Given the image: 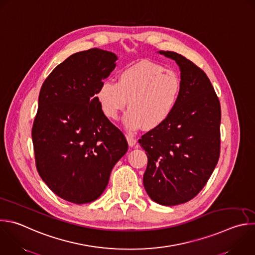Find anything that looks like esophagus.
<instances>
[{
    "label": "esophagus",
    "mask_w": 255,
    "mask_h": 255,
    "mask_svg": "<svg viewBox=\"0 0 255 255\" xmlns=\"http://www.w3.org/2000/svg\"><path fill=\"white\" fill-rule=\"evenodd\" d=\"M126 139H127V141H128V144H129V146L130 147H133V146H135L136 145V139L132 136V135H127L126 136Z\"/></svg>",
    "instance_id": "esophagus-1"
}]
</instances>
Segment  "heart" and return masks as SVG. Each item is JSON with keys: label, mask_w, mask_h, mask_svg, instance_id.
<instances>
[{"label": "heart", "mask_w": 255, "mask_h": 255, "mask_svg": "<svg viewBox=\"0 0 255 255\" xmlns=\"http://www.w3.org/2000/svg\"><path fill=\"white\" fill-rule=\"evenodd\" d=\"M181 94V80L172 70L151 62L141 61L118 74L117 81H103L97 100L103 114L115 120L125 109L124 124L129 130L145 126L155 129L164 124L175 110Z\"/></svg>", "instance_id": "heart-1"}]
</instances>
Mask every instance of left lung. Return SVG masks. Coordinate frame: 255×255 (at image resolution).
<instances>
[{"instance_id":"left-lung-1","label":"left lung","mask_w":255,"mask_h":255,"mask_svg":"<svg viewBox=\"0 0 255 255\" xmlns=\"http://www.w3.org/2000/svg\"><path fill=\"white\" fill-rule=\"evenodd\" d=\"M161 55L180 69L181 94L172 115L139 139L148 164L143 175L149 197L165 206L185 203L205 186L220 154V103L206 74L170 51Z\"/></svg>"}]
</instances>
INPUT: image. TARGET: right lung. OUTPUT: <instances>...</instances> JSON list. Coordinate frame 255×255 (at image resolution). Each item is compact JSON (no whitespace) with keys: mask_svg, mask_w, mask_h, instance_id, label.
Segmentation results:
<instances>
[{"mask_svg":"<svg viewBox=\"0 0 255 255\" xmlns=\"http://www.w3.org/2000/svg\"><path fill=\"white\" fill-rule=\"evenodd\" d=\"M117 59L98 48L75 53L42 85L32 129L36 167L47 186L66 201L84 204L100 197L128 150L125 136L97 100L100 84Z\"/></svg>","mask_w":255,"mask_h":255,"instance_id":"1","label":"right lung"}]
</instances>
